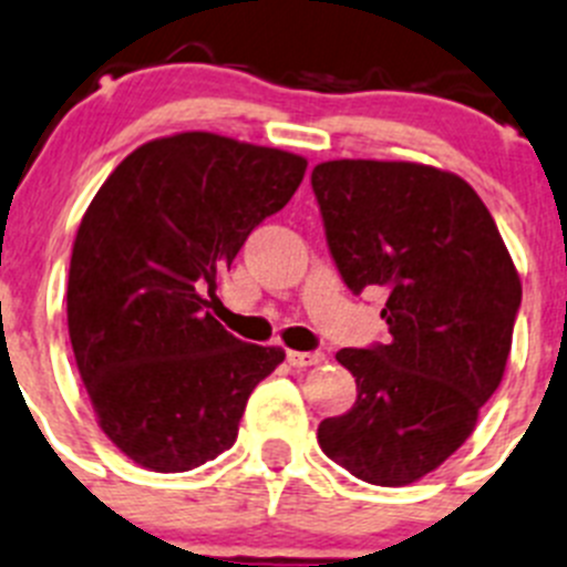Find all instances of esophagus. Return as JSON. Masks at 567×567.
Wrapping results in <instances>:
<instances>
[{
	"label": "esophagus",
	"mask_w": 567,
	"mask_h": 567,
	"mask_svg": "<svg viewBox=\"0 0 567 567\" xmlns=\"http://www.w3.org/2000/svg\"><path fill=\"white\" fill-rule=\"evenodd\" d=\"M321 361H324V355H321V352H293V349L288 352L290 367L305 369V367H316V363H321Z\"/></svg>",
	"instance_id": "34e87169"
}]
</instances>
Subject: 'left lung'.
I'll return each instance as SVG.
<instances>
[{"label":"left lung","mask_w":567,"mask_h":567,"mask_svg":"<svg viewBox=\"0 0 567 567\" xmlns=\"http://www.w3.org/2000/svg\"><path fill=\"white\" fill-rule=\"evenodd\" d=\"M310 184L343 285L389 293L391 336L336 355L358 400L321 422V451L367 484H414L467 442L501 385L520 277L484 200L453 173L338 158Z\"/></svg>","instance_id":"1"}]
</instances>
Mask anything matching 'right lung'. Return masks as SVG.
Masks as SVG:
<instances>
[{"instance_id":"add662e5","label":"right lung","mask_w":567,"mask_h":567,"mask_svg":"<svg viewBox=\"0 0 567 567\" xmlns=\"http://www.w3.org/2000/svg\"><path fill=\"white\" fill-rule=\"evenodd\" d=\"M308 162L189 131L136 147L78 229L66 321L100 427L153 473L229 451L254 385L285 361L209 313L246 237L282 209Z\"/></svg>"}]
</instances>
